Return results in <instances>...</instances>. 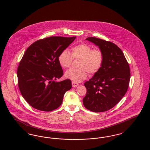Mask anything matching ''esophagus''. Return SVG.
<instances>
[{
    "mask_svg": "<svg viewBox=\"0 0 150 150\" xmlns=\"http://www.w3.org/2000/svg\"><path fill=\"white\" fill-rule=\"evenodd\" d=\"M72 85L73 87H77L79 85V84L78 83H76V82L72 81Z\"/></svg>",
    "mask_w": 150,
    "mask_h": 150,
    "instance_id": "1",
    "label": "esophagus"
}]
</instances>
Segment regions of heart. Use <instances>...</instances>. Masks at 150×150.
I'll return each mask as SVG.
<instances>
[{
	"label": "heart",
	"mask_w": 150,
	"mask_h": 150,
	"mask_svg": "<svg viewBox=\"0 0 150 150\" xmlns=\"http://www.w3.org/2000/svg\"><path fill=\"white\" fill-rule=\"evenodd\" d=\"M73 58L81 59L79 69H71L66 71V78L78 82L86 79L87 71L91 74L98 72L102 67L103 62V54L99 49L92 50L90 46L81 43L72 49V55L67 50H63L58 57V61L62 68L66 69L70 66Z\"/></svg>",
	"instance_id": "obj_1"
}]
</instances>
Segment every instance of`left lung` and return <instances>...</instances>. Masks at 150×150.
I'll use <instances>...</instances> for the list:
<instances>
[{
  "label": "left lung",
  "mask_w": 150,
  "mask_h": 150,
  "mask_svg": "<svg viewBox=\"0 0 150 150\" xmlns=\"http://www.w3.org/2000/svg\"><path fill=\"white\" fill-rule=\"evenodd\" d=\"M86 40L99 47L103 62L100 70L84 84L87 93L83 103L92 112L106 111L118 103L127 92L129 67L122 51L114 43L95 37Z\"/></svg>",
  "instance_id": "1"
}]
</instances>
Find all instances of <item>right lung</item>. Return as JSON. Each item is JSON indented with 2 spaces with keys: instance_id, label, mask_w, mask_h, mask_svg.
Wrapping results in <instances>:
<instances>
[{
  "instance_id": "obj_1",
  "label": "right lung",
  "mask_w": 150,
  "mask_h": 150,
  "mask_svg": "<svg viewBox=\"0 0 150 150\" xmlns=\"http://www.w3.org/2000/svg\"><path fill=\"white\" fill-rule=\"evenodd\" d=\"M76 36H52L37 40L25 51L17 70L18 86L24 99L33 108L51 111L62 103L71 81H56L63 71L58 61L60 53Z\"/></svg>"
}]
</instances>
